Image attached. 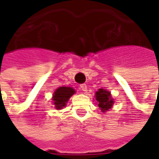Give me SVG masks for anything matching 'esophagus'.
Instances as JSON below:
<instances>
[{
  "label": "esophagus",
  "instance_id": "1",
  "mask_svg": "<svg viewBox=\"0 0 159 159\" xmlns=\"http://www.w3.org/2000/svg\"><path fill=\"white\" fill-rule=\"evenodd\" d=\"M80 89H81V90L82 91H83V92H87V90H88V87H87L86 84H81L80 85Z\"/></svg>",
  "mask_w": 159,
  "mask_h": 159
}]
</instances>
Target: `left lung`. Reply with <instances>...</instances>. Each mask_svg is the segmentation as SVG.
I'll return each mask as SVG.
<instances>
[{
    "label": "left lung",
    "instance_id": "8db88e82",
    "mask_svg": "<svg viewBox=\"0 0 159 159\" xmlns=\"http://www.w3.org/2000/svg\"><path fill=\"white\" fill-rule=\"evenodd\" d=\"M95 99L99 102V107L105 112V111H108L113 105V100L111 99V93L107 90L100 89L95 93Z\"/></svg>",
    "mask_w": 159,
    "mask_h": 159
}]
</instances>
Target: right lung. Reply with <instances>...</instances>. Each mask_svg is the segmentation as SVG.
<instances>
[{"label":"right lung","mask_w":159,"mask_h":159,"mask_svg":"<svg viewBox=\"0 0 159 159\" xmlns=\"http://www.w3.org/2000/svg\"><path fill=\"white\" fill-rule=\"evenodd\" d=\"M75 93V90L70 87H60L53 93L52 100L53 104L55 105L56 109H62L66 107L67 101L70 97Z\"/></svg>","instance_id":"add662e5"}]
</instances>
